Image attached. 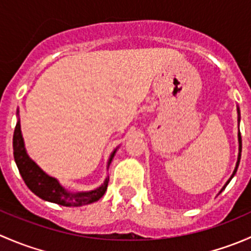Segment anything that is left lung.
<instances>
[{
	"instance_id": "1",
	"label": "left lung",
	"mask_w": 251,
	"mask_h": 251,
	"mask_svg": "<svg viewBox=\"0 0 251 251\" xmlns=\"http://www.w3.org/2000/svg\"><path fill=\"white\" fill-rule=\"evenodd\" d=\"M238 141H239V155H238V161H237V165H235V169H234L233 174H232L231 178H229V179H228V181H227V183H226V184H225V187H224V188H222V189H221V192H222V191H224V189H225V188H226V186H227V184H228V183H229V181H231V179H232V177H233V176H234V175H235V173H237V169H238V165H239V161H240V154H242V137H240V131H239V133H238Z\"/></svg>"
}]
</instances>
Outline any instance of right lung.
Wrapping results in <instances>:
<instances>
[{
  "label": "right lung",
  "instance_id": "right-lung-1",
  "mask_svg": "<svg viewBox=\"0 0 251 251\" xmlns=\"http://www.w3.org/2000/svg\"><path fill=\"white\" fill-rule=\"evenodd\" d=\"M115 151L116 149L110 155L108 166L111 163V159H113ZM13 154L18 170H19L20 175H22L27 188L32 193L36 194L37 197L44 199V201L55 203L58 205H63V206H82V205H87L93 203V201H100L104 196L105 191H107L109 177H107L104 183L100 187H98L97 189H95V191L85 192V193H72V192L65 191L57 179L45 174L27 156L26 151H25L22 131H20L19 121H18L16 128H14Z\"/></svg>",
  "mask_w": 251,
  "mask_h": 251
}]
</instances>
